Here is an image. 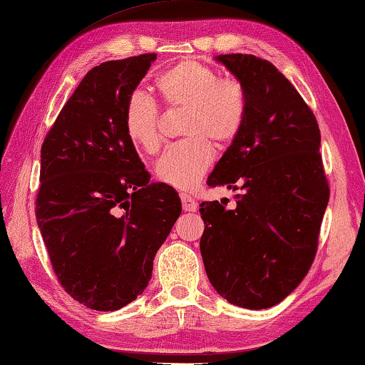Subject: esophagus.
<instances>
[{"instance_id": "34e87169", "label": "esophagus", "mask_w": 365, "mask_h": 365, "mask_svg": "<svg viewBox=\"0 0 365 365\" xmlns=\"http://www.w3.org/2000/svg\"><path fill=\"white\" fill-rule=\"evenodd\" d=\"M180 200H182V206H183V210L185 211H188V212H195L196 211V207H198V203H196L195 201V198L192 195H188V193H182L180 195Z\"/></svg>"}]
</instances>
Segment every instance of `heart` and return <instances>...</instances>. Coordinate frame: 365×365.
<instances>
[{"instance_id": "obj_1", "label": "heart", "mask_w": 365, "mask_h": 365, "mask_svg": "<svg viewBox=\"0 0 365 365\" xmlns=\"http://www.w3.org/2000/svg\"><path fill=\"white\" fill-rule=\"evenodd\" d=\"M154 91L167 108H185L180 135L185 140L165 149L155 167L160 183L192 190L212 162V146L227 149L244 130L250 97L237 78H219L217 71L196 58H183L162 71ZM128 140L146 154L159 151L160 121L154 103L141 92L128 97L123 110Z\"/></svg>"}]
</instances>
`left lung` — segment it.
Returning <instances> with one entry per match:
<instances>
[{
  "label": "left lung",
  "mask_w": 365,
  "mask_h": 365,
  "mask_svg": "<svg viewBox=\"0 0 365 365\" xmlns=\"http://www.w3.org/2000/svg\"><path fill=\"white\" fill-rule=\"evenodd\" d=\"M250 97L244 130L207 178L244 190L200 205V240L210 282L230 304L269 309L296 289L314 263L329 187L314 112L287 78L255 55H219Z\"/></svg>",
  "instance_id": "1"
}]
</instances>
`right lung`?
<instances>
[{"label": "right lung", "mask_w": 365, "mask_h": 365, "mask_svg": "<svg viewBox=\"0 0 365 365\" xmlns=\"http://www.w3.org/2000/svg\"><path fill=\"white\" fill-rule=\"evenodd\" d=\"M154 60L92 68L40 149V234L61 287L92 310H118L143 294L182 212L175 190L149 183L123 126L125 103Z\"/></svg>", "instance_id": "obj_1"}]
</instances>
